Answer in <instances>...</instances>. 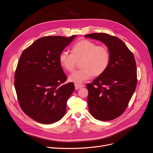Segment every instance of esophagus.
I'll return each instance as SVG.
<instances>
[{
    "label": "esophagus",
    "mask_w": 153,
    "mask_h": 153,
    "mask_svg": "<svg viewBox=\"0 0 153 153\" xmlns=\"http://www.w3.org/2000/svg\"><path fill=\"white\" fill-rule=\"evenodd\" d=\"M74 85H75V89H76V90H79V89L82 88V87H84V86H85L84 85L79 84V83H75Z\"/></svg>",
    "instance_id": "obj_1"
}]
</instances>
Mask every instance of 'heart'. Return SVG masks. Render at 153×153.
Here are the masks:
<instances>
[{
	"label": "heart",
	"mask_w": 153,
	"mask_h": 153,
	"mask_svg": "<svg viewBox=\"0 0 153 153\" xmlns=\"http://www.w3.org/2000/svg\"><path fill=\"white\" fill-rule=\"evenodd\" d=\"M61 67L68 71H72L77 61H81L80 70L76 71L69 76V80L80 83L94 76L103 74L108 68L110 62V54L105 46H99L89 40H82L71 48V53L62 51L59 54Z\"/></svg>",
	"instance_id": "heart-1"
}]
</instances>
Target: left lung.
<instances>
[{"mask_svg": "<svg viewBox=\"0 0 153 153\" xmlns=\"http://www.w3.org/2000/svg\"><path fill=\"white\" fill-rule=\"evenodd\" d=\"M103 42L110 62L106 71L86 85L90 114L102 121L113 120L126 110L137 85L136 64L133 54L120 39L105 33L85 36Z\"/></svg>", "mask_w": 153, "mask_h": 153, "instance_id": "left-lung-1", "label": "left lung"}]
</instances>
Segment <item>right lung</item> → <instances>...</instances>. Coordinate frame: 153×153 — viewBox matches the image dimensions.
I'll return each mask as SVG.
<instances>
[{
  "mask_svg": "<svg viewBox=\"0 0 153 153\" xmlns=\"http://www.w3.org/2000/svg\"><path fill=\"white\" fill-rule=\"evenodd\" d=\"M76 35L47 36L36 40L22 53L14 76L20 106L34 120L51 124L60 120L74 85L67 80L59 63V54Z\"/></svg>",
  "mask_w": 153,
  "mask_h": 153,
  "instance_id": "1",
  "label": "right lung"
}]
</instances>
